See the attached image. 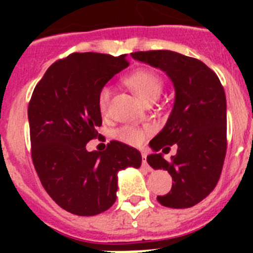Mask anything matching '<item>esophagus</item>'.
<instances>
[{"label": "esophagus", "instance_id": "esophagus-1", "mask_svg": "<svg viewBox=\"0 0 253 253\" xmlns=\"http://www.w3.org/2000/svg\"><path fill=\"white\" fill-rule=\"evenodd\" d=\"M142 157H143L142 166L144 167V169H148V171H151V167H149V165H148V163H147V153H146V152H142Z\"/></svg>", "mask_w": 253, "mask_h": 253}]
</instances>
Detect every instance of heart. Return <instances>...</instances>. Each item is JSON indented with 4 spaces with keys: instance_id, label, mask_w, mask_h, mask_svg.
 Segmentation results:
<instances>
[{
    "instance_id": "obj_1",
    "label": "heart",
    "mask_w": 253,
    "mask_h": 253,
    "mask_svg": "<svg viewBox=\"0 0 253 253\" xmlns=\"http://www.w3.org/2000/svg\"><path fill=\"white\" fill-rule=\"evenodd\" d=\"M125 82L130 87L134 92L139 96L143 101L151 102L156 101L158 96L161 95L163 90V80L161 76L149 69H138L125 78ZM111 88L109 86H102L97 95V105L102 114H105L109 109V102H110ZM146 130L137 126L126 125L123 126L116 131V137L129 144H140L144 139Z\"/></svg>"
}]
</instances>
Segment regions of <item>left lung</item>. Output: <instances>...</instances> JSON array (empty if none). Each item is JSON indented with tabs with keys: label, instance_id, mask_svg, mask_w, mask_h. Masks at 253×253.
<instances>
[{
	"label": "left lung",
	"instance_id": "8db88e82",
	"mask_svg": "<svg viewBox=\"0 0 253 253\" xmlns=\"http://www.w3.org/2000/svg\"><path fill=\"white\" fill-rule=\"evenodd\" d=\"M134 59L166 72L175 87V102L162 130L149 142L147 162L172 176L163 207L184 209L200 203L216 186L227 153V100L218 76L195 58L171 50L131 53ZM178 153L165 160L171 145ZM162 150L161 154L159 151Z\"/></svg>",
	"mask_w": 253,
	"mask_h": 253
}]
</instances>
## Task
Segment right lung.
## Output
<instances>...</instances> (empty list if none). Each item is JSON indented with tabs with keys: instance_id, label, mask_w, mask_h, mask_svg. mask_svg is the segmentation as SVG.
<instances>
[{
	"instance_id": "1",
	"label": "right lung",
	"mask_w": 253,
	"mask_h": 253,
	"mask_svg": "<svg viewBox=\"0 0 253 253\" xmlns=\"http://www.w3.org/2000/svg\"><path fill=\"white\" fill-rule=\"evenodd\" d=\"M128 66L126 54L73 53L51 64L31 95L33 163L49 196L76 215L109 209L116 200L118 172L142 165L140 152L118 140L102 152L86 149L100 138V88Z\"/></svg>"
}]
</instances>
